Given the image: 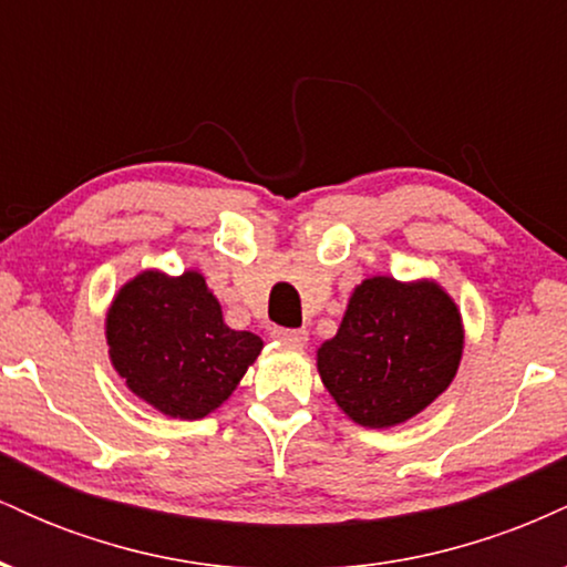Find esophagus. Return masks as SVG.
<instances>
[{"label": "esophagus", "instance_id": "obj_1", "mask_svg": "<svg viewBox=\"0 0 567 567\" xmlns=\"http://www.w3.org/2000/svg\"><path fill=\"white\" fill-rule=\"evenodd\" d=\"M271 338L279 343H288V347H303L309 341V333L306 330H290V328H275L271 330Z\"/></svg>", "mask_w": 567, "mask_h": 567}]
</instances>
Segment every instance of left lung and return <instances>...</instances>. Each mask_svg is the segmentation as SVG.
I'll use <instances>...</instances> for the list:
<instances>
[{
	"label": "left lung",
	"mask_w": 567,
	"mask_h": 567,
	"mask_svg": "<svg viewBox=\"0 0 567 567\" xmlns=\"http://www.w3.org/2000/svg\"><path fill=\"white\" fill-rule=\"evenodd\" d=\"M464 351L458 306L432 279L370 277L351 292L317 370L354 424H405L451 386Z\"/></svg>",
	"instance_id": "8db88e82"
}]
</instances>
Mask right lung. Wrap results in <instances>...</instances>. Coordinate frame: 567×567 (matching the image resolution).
Instances as JSON below:
<instances>
[{
    "instance_id": "obj_1",
    "label": "right lung",
    "mask_w": 567,
    "mask_h": 567,
    "mask_svg": "<svg viewBox=\"0 0 567 567\" xmlns=\"http://www.w3.org/2000/svg\"><path fill=\"white\" fill-rule=\"evenodd\" d=\"M109 357L127 389L171 419L197 421L229 400L264 341L224 322L199 271L148 269L122 285L106 315Z\"/></svg>"
}]
</instances>
